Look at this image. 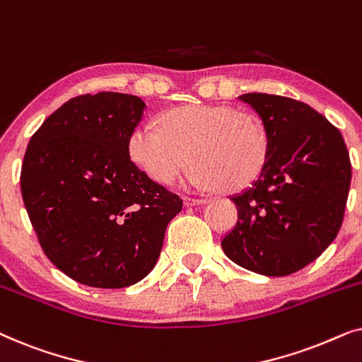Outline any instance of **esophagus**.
I'll return each instance as SVG.
<instances>
[{
    "label": "esophagus",
    "instance_id": "obj_1",
    "mask_svg": "<svg viewBox=\"0 0 362 362\" xmlns=\"http://www.w3.org/2000/svg\"><path fill=\"white\" fill-rule=\"evenodd\" d=\"M204 202V199H197V197H185V204L187 207H192V206H199Z\"/></svg>",
    "mask_w": 362,
    "mask_h": 362
}]
</instances>
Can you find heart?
<instances>
[{"instance_id":"heart-1","label":"heart","mask_w":362,"mask_h":362,"mask_svg":"<svg viewBox=\"0 0 362 362\" xmlns=\"http://www.w3.org/2000/svg\"><path fill=\"white\" fill-rule=\"evenodd\" d=\"M161 128L140 123L128 138L132 160L160 185H171L187 163L185 182L202 191L240 189L269 155V133L254 113L226 105H186L166 112Z\"/></svg>"}]
</instances>
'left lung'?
Segmentation results:
<instances>
[{
  "label": "left lung",
  "mask_w": 362,
  "mask_h": 362,
  "mask_svg": "<svg viewBox=\"0 0 362 362\" xmlns=\"http://www.w3.org/2000/svg\"><path fill=\"white\" fill-rule=\"evenodd\" d=\"M269 133L254 182L230 199L237 224L221 245L237 265L267 276L295 274L323 254L343 222L351 161L339 130L303 102L244 93Z\"/></svg>",
  "instance_id": "left-lung-1"
}]
</instances>
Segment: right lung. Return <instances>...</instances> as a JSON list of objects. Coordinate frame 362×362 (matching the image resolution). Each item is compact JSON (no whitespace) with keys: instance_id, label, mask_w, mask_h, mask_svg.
Listing matches in <instances>:
<instances>
[{"instance_id":"1","label":"right lung","mask_w":362,"mask_h":362,"mask_svg":"<svg viewBox=\"0 0 362 362\" xmlns=\"http://www.w3.org/2000/svg\"><path fill=\"white\" fill-rule=\"evenodd\" d=\"M117 92L74 97L29 140L21 194L47 259L72 280L123 288L150 274L182 199L132 161L145 110Z\"/></svg>"}]
</instances>
